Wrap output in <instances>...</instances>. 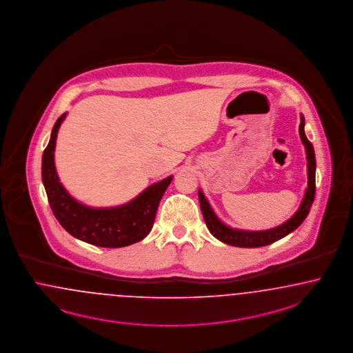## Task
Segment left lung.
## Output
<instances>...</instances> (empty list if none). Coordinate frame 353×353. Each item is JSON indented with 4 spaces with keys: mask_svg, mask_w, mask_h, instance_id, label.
I'll return each instance as SVG.
<instances>
[{
    "mask_svg": "<svg viewBox=\"0 0 353 353\" xmlns=\"http://www.w3.org/2000/svg\"><path fill=\"white\" fill-rule=\"evenodd\" d=\"M305 118L301 117V125H299V135L302 143L306 147V155H307V176H309V183H307V189L305 193V198L298 209V212L281 226L267 230V231H241V230H234L230 228L226 225H223L216 215L212 212L208 199L203 196V193L199 190L198 192V198H199V205L201 210L203 214L205 223L209 228V231L212 235L221 241L226 243L228 245L234 247H241V248H256V247H264L272 244L277 240L282 239L283 236L289 235L293 232L296 228L301 226V223L306 219L307 214L310 212L311 205L314 202L315 197V154H314V147L309 139L305 135Z\"/></svg>",
    "mask_w": 353,
    "mask_h": 353,
    "instance_id": "1",
    "label": "left lung"
}]
</instances>
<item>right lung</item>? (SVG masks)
<instances>
[{
    "mask_svg": "<svg viewBox=\"0 0 353 353\" xmlns=\"http://www.w3.org/2000/svg\"><path fill=\"white\" fill-rule=\"evenodd\" d=\"M64 118L65 113L57 119L42 157L43 183L59 223L72 236L97 247L119 248L144 239L154 226L160 199L172 181V176L151 185L123 206L92 209L79 203L59 183L54 163L57 131Z\"/></svg>",
    "mask_w": 353,
    "mask_h": 353,
    "instance_id": "1",
    "label": "right lung"
}]
</instances>
